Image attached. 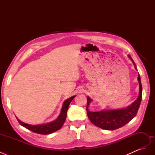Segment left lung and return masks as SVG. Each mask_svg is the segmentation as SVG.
<instances>
[{
  "label": "left lung",
  "mask_w": 155,
  "mask_h": 155,
  "mask_svg": "<svg viewBox=\"0 0 155 155\" xmlns=\"http://www.w3.org/2000/svg\"><path fill=\"white\" fill-rule=\"evenodd\" d=\"M128 57L133 62L135 69L138 70L137 65L130 55H128ZM138 81L139 83V94L137 99L125 108L118 109H104L98 112H92L88 110V107L92 100L89 96H87V112L91 122L103 129L112 130L121 127L133 119L137 114L142 97V87L139 74Z\"/></svg>",
  "instance_id": "left-lung-1"
}]
</instances>
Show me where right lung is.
Returning <instances> with one entry per match:
<instances>
[{
  "label": "right lung",
  "mask_w": 155,
  "mask_h": 155,
  "mask_svg": "<svg viewBox=\"0 0 155 155\" xmlns=\"http://www.w3.org/2000/svg\"><path fill=\"white\" fill-rule=\"evenodd\" d=\"M75 97H76V96L70 97L68 99L66 100L63 102L59 115L55 120L51 121L50 123L41 125H30L22 122V121H21L19 119H18V118L16 116L17 120H18V123H19L22 126H23L24 127L28 129V130H31L32 132L34 133L41 134H49L54 133L62 127V126L64 123L65 120H66L67 118L68 106L70 104V102L72 101V100Z\"/></svg>",
  "instance_id": "obj_1"
}]
</instances>
